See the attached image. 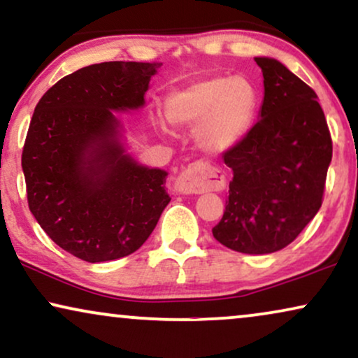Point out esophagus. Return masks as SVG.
Wrapping results in <instances>:
<instances>
[{"label":"esophagus","mask_w":358,"mask_h":358,"mask_svg":"<svg viewBox=\"0 0 358 358\" xmlns=\"http://www.w3.org/2000/svg\"><path fill=\"white\" fill-rule=\"evenodd\" d=\"M226 187L224 173L209 164H194L176 176L175 189L183 194L221 192Z\"/></svg>","instance_id":"esophagus-1"}]
</instances>
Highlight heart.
Here are the masks:
<instances>
[{
  "label": "heart",
  "instance_id": "b5f03b06",
  "mask_svg": "<svg viewBox=\"0 0 358 358\" xmlns=\"http://www.w3.org/2000/svg\"><path fill=\"white\" fill-rule=\"evenodd\" d=\"M259 94L244 76H213L189 85L166 99V113L175 124H199L204 149L224 152L234 147L254 122Z\"/></svg>",
  "mask_w": 358,
  "mask_h": 358
}]
</instances>
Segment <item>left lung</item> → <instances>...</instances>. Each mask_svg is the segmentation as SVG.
<instances>
[{"label":"left lung","mask_w":358,"mask_h":358,"mask_svg":"<svg viewBox=\"0 0 358 358\" xmlns=\"http://www.w3.org/2000/svg\"><path fill=\"white\" fill-rule=\"evenodd\" d=\"M255 62L265 87L260 119L222 154L232 180L213 236L242 254H271L321 208L332 139L314 90L278 60Z\"/></svg>","instance_id":"left-lung-1"}]
</instances>
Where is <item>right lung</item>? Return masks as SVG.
Segmentation results:
<instances>
[{
    "mask_svg": "<svg viewBox=\"0 0 358 358\" xmlns=\"http://www.w3.org/2000/svg\"><path fill=\"white\" fill-rule=\"evenodd\" d=\"M159 62H103L64 76L32 114L27 204L57 245L90 264L136 252L170 203L166 171L124 155L113 111L144 104Z\"/></svg>",
    "mask_w": 358,
    "mask_h": 358,
    "instance_id": "right-lung-1",
    "label": "right lung"
}]
</instances>
